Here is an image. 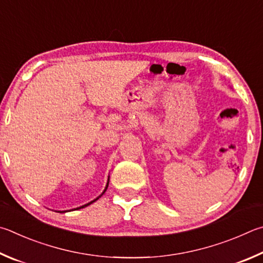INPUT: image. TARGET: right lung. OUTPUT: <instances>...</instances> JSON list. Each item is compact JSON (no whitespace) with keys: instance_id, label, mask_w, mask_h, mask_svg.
I'll use <instances>...</instances> for the list:
<instances>
[{"instance_id":"add662e5","label":"right lung","mask_w":263,"mask_h":263,"mask_svg":"<svg viewBox=\"0 0 263 263\" xmlns=\"http://www.w3.org/2000/svg\"><path fill=\"white\" fill-rule=\"evenodd\" d=\"M108 185H109V177H108V181H107V185H106V187H104V190H103V192L99 195V197L97 198V199H94V200H92V201L90 202H88V203H86V204H83V206H80V207H78V208H74V209H71V211H77V209H82V208H85V207H87V206H89L90 203H93V202H95L97 201V200L99 199V198H101L102 195L104 194V192H106L107 191V189H108ZM66 212H70V211H60V213H66Z\"/></svg>"}]
</instances>
